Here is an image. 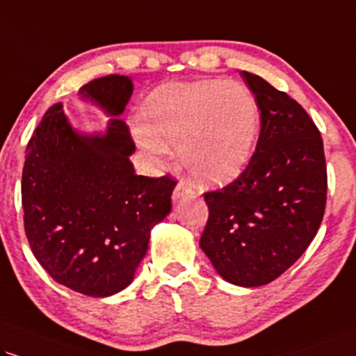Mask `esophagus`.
Instances as JSON below:
<instances>
[{"label":"esophagus","mask_w":356,"mask_h":356,"mask_svg":"<svg viewBox=\"0 0 356 356\" xmlns=\"http://www.w3.org/2000/svg\"><path fill=\"white\" fill-rule=\"evenodd\" d=\"M193 196H195V191H193L188 185H185V183H183V181H179L178 185L175 186V190H173V201H179V200H183V198H193Z\"/></svg>","instance_id":"34e87169"}]
</instances>
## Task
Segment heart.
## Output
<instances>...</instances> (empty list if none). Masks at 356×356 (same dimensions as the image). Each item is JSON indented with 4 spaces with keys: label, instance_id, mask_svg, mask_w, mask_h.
<instances>
[{
    "label": "heart",
    "instance_id": "obj_1",
    "mask_svg": "<svg viewBox=\"0 0 356 356\" xmlns=\"http://www.w3.org/2000/svg\"><path fill=\"white\" fill-rule=\"evenodd\" d=\"M259 105L248 87L222 79L158 87L140 108L137 138L153 156L178 145L188 173L208 186L243 175L259 134Z\"/></svg>",
    "mask_w": 356,
    "mask_h": 356
}]
</instances>
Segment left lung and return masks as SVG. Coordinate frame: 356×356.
I'll list each match as a JSON object with an SVG mask.
<instances>
[{
    "mask_svg": "<svg viewBox=\"0 0 356 356\" xmlns=\"http://www.w3.org/2000/svg\"><path fill=\"white\" fill-rule=\"evenodd\" d=\"M261 111L248 168L204 193L209 216L200 245L218 274L241 287L277 279L317 234L327 203V166L317 125L300 104L262 77L241 72Z\"/></svg>",
    "mask_w": 356,
    "mask_h": 356,
    "instance_id": "obj_1",
    "label": "left lung"
}]
</instances>
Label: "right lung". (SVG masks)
<instances>
[{
    "label": "right lung",
    "mask_w": 356,
    "mask_h": 356,
    "mask_svg": "<svg viewBox=\"0 0 356 356\" xmlns=\"http://www.w3.org/2000/svg\"><path fill=\"white\" fill-rule=\"evenodd\" d=\"M129 77L112 74L79 94L111 115L131 97ZM135 143L113 117L104 135L74 130L54 104L26 148L21 181L24 231L34 257L57 284L108 297L134 280L152 227L171 211L173 178L135 175Z\"/></svg>",
    "instance_id": "obj_1"
}]
</instances>
